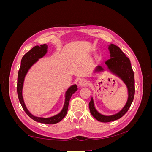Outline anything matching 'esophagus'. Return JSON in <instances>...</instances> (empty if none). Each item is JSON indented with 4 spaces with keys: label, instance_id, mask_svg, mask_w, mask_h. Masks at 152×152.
<instances>
[{
    "label": "esophagus",
    "instance_id": "34e87169",
    "mask_svg": "<svg viewBox=\"0 0 152 152\" xmlns=\"http://www.w3.org/2000/svg\"><path fill=\"white\" fill-rule=\"evenodd\" d=\"M87 81L85 79H81L79 82V86H80V87L85 86L87 85Z\"/></svg>",
    "mask_w": 152,
    "mask_h": 152
}]
</instances>
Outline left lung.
<instances>
[{"instance_id": "left-lung-1", "label": "left lung", "mask_w": 152, "mask_h": 152, "mask_svg": "<svg viewBox=\"0 0 152 152\" xmlns=\"http://www.w3.org/2000/svg\"><path fill=\"white\" fill-rule=\"evenodd\" d=\"M108 49L110 54V59H108L105 64L108 70L113 74L120 78L126 84L128 91V98L125 106L120 112L112 115H104L99 113L96 109L93 98L92 97L89 104L91 113L96 120L102 122H108L117 120L126 114L134 99L135 93L134 75L129 59L115 45L110 44L108 45ZM104 70L102 66H98L94 70V73H99Z\"/></svg>"}]
</instances>
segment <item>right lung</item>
<instances>
[{"instance_id":"add662e5","label":"right lung","mask_w":152,"mask_h":152,"mask_svg":"<svg viewBox=\"0 0 152 152\" xmlns=\"http://www.w3.org/2000/svg\"><path fill=\"white\" fill-rule=\"evenodd\" d=\"M48 45L43 44L39 45H36L34 47L28 52H27L23 57L21 59V66L18 73V84H17V93L18 98H19L20 102L23 108L24 111L28 115L33 119L34 121L47 124H56L59 122H60L62 119L65 117L66 115L68 104L70 99L72 97V95L77 91V87L76 84L71 86L67 89L65 93V103H64L63 108L61 111L58 114L50 117L49 118H44V117H38L34 116L30 113L28 109L26 108V105L24 103L23 98L22 96V90L23 86V82L25 80V77L26 75L27 72L30 70V68L33 66L34 64L39 61V59L44 56L45 54L48 52Z\"/></svg>"}]
</instances>
